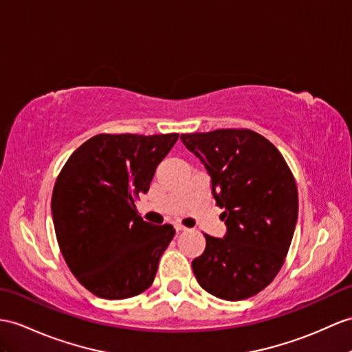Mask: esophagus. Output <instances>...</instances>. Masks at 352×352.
Listing matches in <instances>:
<instances>
[{
	"label": "esophagus",
	"instance_id": "34e87169",
	"mask_svg": "<svg viewBox=\"0 0 352 352\" xmlns=\"http://www.w3.org/2000/svg\"><path fill=\"white\" fill-rule=\"evenodd\" d=\"M175 228H176L177 233H179V231H188V227H185V226H182V224H179V222H176Z\"/></svg>",
	"mask_w": 352,
	"mask_h": 352
}]
</instances>
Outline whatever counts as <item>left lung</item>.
<instances>
[{"instance_id": "8db88e82", "label": "left lung", "mask_w": 352, "mask_h": 352, "mask_svg": "<svg viewBox=\"0 0 352 352\" xmlns=\"http://www.w3.org/2000/svg\"><path fill=\"white\" fill-rule=\"evenodd\" d=\"M185 148L210 176L212 195L224 209L227 233L206 237L192 260L197 282L212 296L237 302L275 279L297 224L298 194L284 157L251 130L182 134Z\"/></svg>"}]
</instances>
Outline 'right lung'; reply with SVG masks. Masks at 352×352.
<instances>
[{
	"mask_svg": "<svg viewBox=\"0 0 352 352\" xmlns=\"http://www.w3.org/2000/svg\"><path fill=\"white\" fill-rule=\"evenodd\" d=\"M179 134H98L59 173L52 218L59 250L77 280L101 298L143 293L175 236L170 224L143 221L134 200L149 191Z\"/></svg>",
	"mask_w": 352,
	"mask_h": 352,
	"instance_id": "obj_1",
	"label": "right lung"
}]
</instances>
